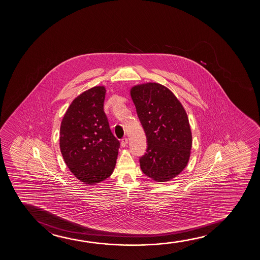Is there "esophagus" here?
Wrapping results in <instances>:
<instances>
[{"instance_id": "34e87169", "label": "esophagus", "mask_w": 260, "mask_h": 260, "mask_svg": "<svg viewBox=\"0 0 260 260\" xmlns=\"http://www.w3.org/2000/svg\"><path fill=\"white\" fill-rule=\"evenodd\" d=\"M121 144L122 147H125V146H127V144H128V139L127 138H123V139H121Z\"/></svg>"}]
</instances>
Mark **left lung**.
<instances>
[{
  "label": "left lung",
  "instance_id": "obj_1",
  "mask_svg": "<svg viewBox=\"0 0 260 260\" xmlns=\"http://www.w3.org/2000/svg\"><path fill=\"white\" fill-rule=\"evenodd\" d=\"M129 93L148 145L140 168L154 181H170L184 171L191 154L187 114L171 89L160 83L137 84Z\"/></svg>",
  "mask_w": 260,
  "mask_h": 260
}]
</instances>
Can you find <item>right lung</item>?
I'll return each instance as SVG.
<instances>
[{
	"mask_svg": "<svg viewBox=\"0 0 260 260\" xmlns=\"http://www.w3.org/2000/svg\"><path fill=\"white\" fill-rule=\"evenodd\" d=\"M105 86H95L73 100L62 119L59 146L72 173L95 185L113 173L120 142L111 132L104 112Z\"/></svg>",
	"mask_w": 260,
	"mask_h": 260,
	"instance_id": "right-lung-1",
	"label": "right lung"
}]
</instances>
